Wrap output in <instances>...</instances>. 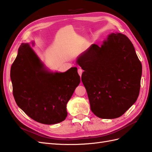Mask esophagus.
I'll return each mask as SVG.
<instances>
[{
	"label": "esophagus",
	"mask_w": 152,
	"mask_h": 152,
	"mask_svg": "<svg viewBox=\"0 0 152 152\" xmlns=\"http://www.w3.org/2000/svg\"><path fill=\"white\" fill-rule=\"evenodd\" d=\"M82 72H83V70H82L81 68H79V69H78V73H79V75H80V77H81Z\"/></svg>",
	"instance_id": "esophagus-1"
}]
</instances>
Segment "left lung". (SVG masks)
<instances>
[{"instance_id":"1","label":"left lung","mask_w":152,"mask_h":152,"mask_svg":"<svg viewBox=\"0 0 152 152\" xmlns=\"http://www.w3.org/2000/svg\"><path fill=\"white\" fill-rule=\"evenodd\" d=\"M76 63L84 70L81 79L95 115L118 118L136 102L142 66L125 35L109 34L100 46L93 44L81 53Z\"/></svg>"}]
</instances>
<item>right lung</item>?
Segmentation results:
<instances>
[{
  "label": "right lung",
  "instance_id": "1",
  "mask_svg": "<svg viewBox=\"0 0 152 152\" xmlns=\"http://www.w3.org/2000/svg\"><path fill=\"white\" fill-rule=\"evenodd\" d=\"M22 43L11 68L15 102L27 115L44 124H55L67 116L66 104L80 82L77 68L51 72L32 48Z\"/></svg>",
  "mask_w": 152,
  "mask_h": 152
}]
</instances>
